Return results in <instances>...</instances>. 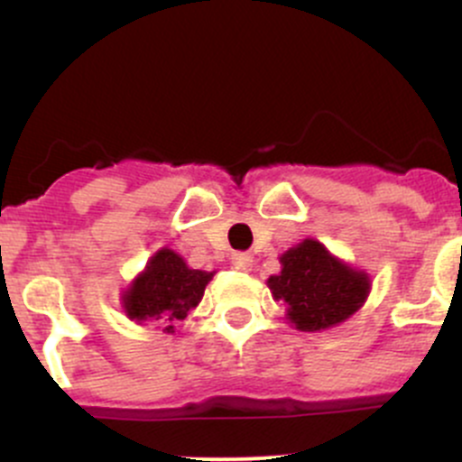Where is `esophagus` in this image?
Here are the masks:
<instances>
[{
	"instance_id": "esophagus-1",
	"label": "esophagus",
	"mask_w": 462,
	"mask_h": 462,
	"mask_svg": "<svg viewBox=\"0 0 462 462\" xmlns=\"http://www.w3.org/2000/svg\"><path fill=\"white\" fill-rule=\"evenodd\" d=\"M232 265H235L236 270H241V273H250V270H253V257L245 253H236L232 254Z\"/></svg>"
}]
</instances>
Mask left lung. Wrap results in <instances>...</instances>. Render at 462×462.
<instances>
[{
	"instance_id": "1",
	"label": "left lung",
	"mask_w": 462,
	"mask_h": 462,
	"mask_svg": "<svg viewBox=\"0 0 462 462\" xmlns=\"http://www.w3.org/2000/svg\"><path fill=\"white\" fill-rule=\"evenodd\" d=\"M279 261L282 273L268 279V288L288 306L286 318L297 330L315 333L342 324L369 297V274L333 257L319 241L304 239Z\"/></svg>"
}]
</instances>
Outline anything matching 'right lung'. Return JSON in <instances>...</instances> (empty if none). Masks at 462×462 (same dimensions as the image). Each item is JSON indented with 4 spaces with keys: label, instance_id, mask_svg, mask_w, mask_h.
I'll return each instance as SVG.
<instances>
[{
    "label": "right lung",
    "instance_id": "1",
    "mask_svg": "<svg viewBox=\"0 0 462 462\" xmlns=\"http://www.w3.org/2000/svg\"><path fill=\"white\" fill-rule=\"evenodd\" d=\"M214 273L194 270L174 250L162 248L147 261L144 270L123 295V309L132 321H153L174 333V324L188 318L203 300ZM158 326V328H161Z\"/></svg>",
    "mask_w": 462,
    "mask_h": 462
}]
</instances>
